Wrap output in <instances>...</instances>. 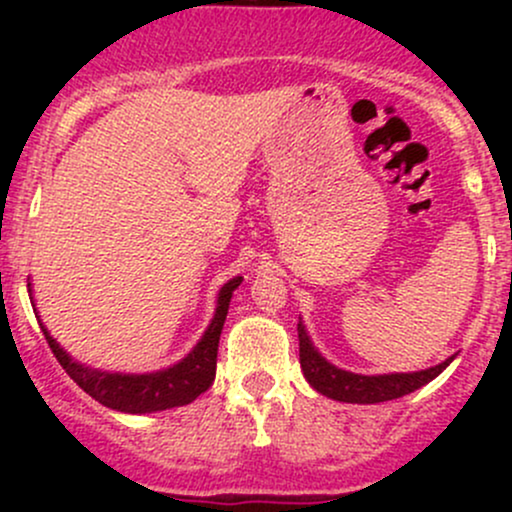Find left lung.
<instances>
[{
	"instance_id": "obj_1",
	"label": "left lung",
	"mask_w": 512,
	"mask_h": 512,
	"mask_svg": "<svg viewBox=\"0 0 512 512\" xmlns=\"http://www.w3.org/2000/svg\"><path fill=\"white\" fill-rule=\"evenodd\" d=\"M298 342H301V368L305 380H308L320 395L349 404H378L409 395V392L419 390V387L431 383L433 378H438V375L450 366L452 358H455L450 356L445 358L443 363H438V366L414 370V373L361 375L327 361V358L317 351L308 330H305L303 320L298 322Z\"/></svg>"
}]
</instances>
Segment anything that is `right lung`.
<instances>
[{"label": "right lung", "instance_id": "obj_1", "mask_svg": "<svg viewBox=\"0 0 512 512\" xmlns=\"http://www.w3.org/2000/svg\"><path fill=\"white\" fill-rule=\"evenodd\" d=\"M243 276H233L231 281L219 289L216 296V310L211 317L209 327L204 330L202 339L192 346V351L185 358H180L173 366L154 370V373H113V370H101L91 368L86 363L76 361L67 354V349H62L57 344V339L48 332V327L40 320L38 310H33L35 317L40 322V330H43L45 339H48L52 354H55L60 366L67 370L69 378L74 380L86 395H91L96 402H101L103 407L122 411V414H154V411L182 407V404H190L202 395L204 390H209V385L214 383L216 375V351H219V337L223 330V322H226L228 305H231L233 291L238 289ZM28 293L31 291V281H28Z\"/></svg>", "mask_w": 512, "mask_h": 512}]
</instances>
